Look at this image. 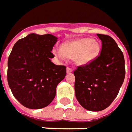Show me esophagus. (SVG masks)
Segmentation results:
<instances>
[{
    "label": "esophagus",
    "instance_id": "34e87169",
    "mask_svg": "<svg viewBox=\"0 0 132 132\" xmlns=\"http://www.w3.org/2000/svg\"><path fill=\"white\" fill-rule=\"evenodd\" d=\"M73 71L72 69H71V68H69V67H67L66 68V72L69 73H71Z\"/></svg>",
    "mask_w": 132,
    "mask_h": 132
}]
</instances>
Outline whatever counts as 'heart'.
Returning a JSON list of instances; mask_svg holds the SVG:
<instances>
[{"label":"heart","mask_w":132,"mask_h":132,"mask_svg":"<svg viewBox=\"0 0 132 132\" xmlns=\"http://www.w3.org/2000/svg\"><path fill=\"white\" fill-rule=\"evenodd\" d=\"M100 52L98 42L90 38H82L66 42L62 48H55L53 53L60 59L65 60L66 57L73 58L76 64L84 66L96 59Z\"/></svg>","instance_id":"b5f03b06"}]
</instances>
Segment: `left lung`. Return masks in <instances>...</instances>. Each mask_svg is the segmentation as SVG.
Instances as JSON below:
<instances>
[{
    "mask_svg": "<svg viewBox=\"0 0 132 132\" xmlns=\"http://www.w3.org/2000/svg\"><path fill=\"white\" fill-rule=\"evenodd\" d=\"M97 36L101 40L100 55L73 71L76 99L92 111H102L111 104L125 77L124 55L116 41L107 35Z\"/></svg>",
    "mask_w": 132,
    "mask_h": 132,
    "instance_id": "1",
    "label": "left lung"
}]
</instances>
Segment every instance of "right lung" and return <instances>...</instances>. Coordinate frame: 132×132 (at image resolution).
<instances>
[{
	"label": "right lung",
	"mask_w": 132,
	"mask_h": 132,
	"mask_svg": "<svg viewBox=\"0 0 132 132\" xmlns=\"http://www.w3.org/2000/svg\"><path fill=\"white\" fill-rule=\"evenodd\" d=\"M57 39L51 34H31L13 47L8 60V83L15 98L25 107L38 109L50 104L57 85L66 76V66L51 61Z\"/></svg>",
	"instance_id": "1"
}]
</instances>
